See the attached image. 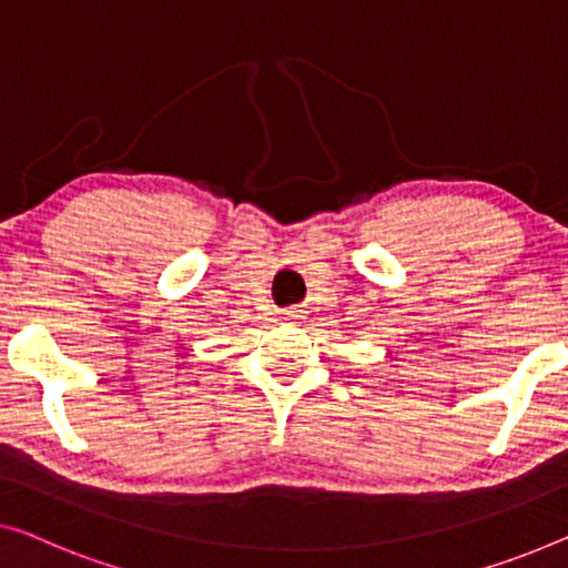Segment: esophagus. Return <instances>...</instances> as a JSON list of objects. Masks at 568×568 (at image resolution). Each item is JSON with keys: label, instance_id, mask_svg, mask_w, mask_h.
<instances>
[{"label": "esophagus", "instance_id": "esophagus-1", "mask_svg": "<svg viewBox=\"0 0 568 568\" xmlns=\"http://www.w3.org/2000/svg\"><path fill=\"white\" fill-rule=\"evenodd\" d=\"M301 318V313L298 311H291V313H287V321H298Z\"/></svg>", "mask_w": 568, "mask_h": 568}]
</instances>
